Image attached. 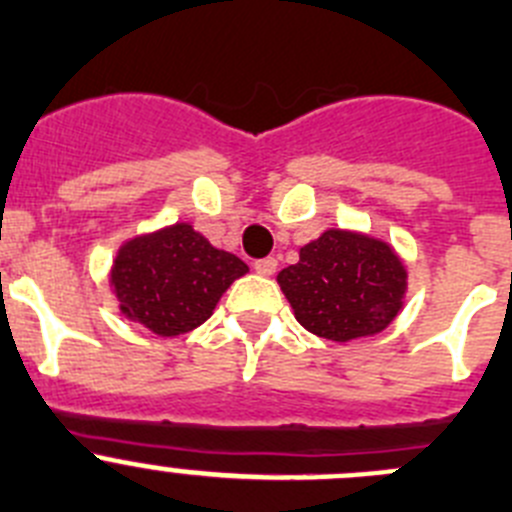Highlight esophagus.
Instances as JSON below:
<instances>
[{
  "mask_svg": "<svg viewBox=\"0 0 512 512\" xmlns=\"http://www.w3.org/2000/svg\"><path fill=\"white\" fill-rule=\"evenodd\" d=\"M255 270L260 272V275H272V272L278 270V260H275V257H262V260L255 262Z\"/></svg>",
  "mask_w": 512,
  "mask_h": 512,
  "instance_id": "esophagus-1",
  "label": "esophagus"
}]
</instances>
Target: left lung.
<instances>
[{
	"instance_id": "obj_1",
	"label": "left lung",
	"mask_w": 512,
	"mask_h": 512,
	"mask_svg": "<svg viewBox=\"0 0 512 512\" xmlns=\"http://www.w3.org/2000/svg\"><path fill=\"white\" fill-rule=\"evenodd\" d=\"M278 283L305 331L346 343L381 333L404 305L407 267L394 247L351 229H326L300 247Z\"/></svg>"
}]
</instances>
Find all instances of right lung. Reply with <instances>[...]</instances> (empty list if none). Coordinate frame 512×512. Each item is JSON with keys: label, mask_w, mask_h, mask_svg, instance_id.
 Instances as JSON below:
<instances>
[{"label": "right lung", "mask_w": 512, "mask_h": 512, "mask_svg": "<svg viewBox=\"0 0 512 512\" xmlns=\"http://www.w3.org/2000/svg\"><path fill=\"white\" fill-rule=\"evenodd\" d=\"M250 267L209 245L186 222L133 237L111 267V288L128 321L156 336H181L212 315L224 290Z\"/></svg>", "instance_id": "1"}]
</instances>
